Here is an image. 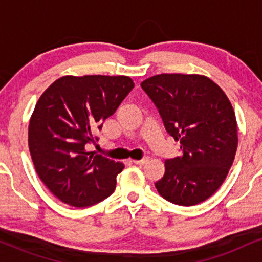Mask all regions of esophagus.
<instances>
[{"label":"esophagus","mask_w":262,"mask_h":262,"mask_svg":"<svg viewBox=\"0 0 262 262\" xmlns=\"http://www.w3.org/2000/svg\"><path fill=\"white\" fill-rule=\"evenodd\" d=\"M148 160H149L148 156H144V158L140 159V160H133L132 162H133V164H135V165H144V164H146V162H148Z\"/></svg>","instance_id":"esophagus-1"}]
</instances>
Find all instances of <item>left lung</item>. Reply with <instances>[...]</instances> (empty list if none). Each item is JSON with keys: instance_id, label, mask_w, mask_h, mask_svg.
<instances>
[{"instance_id": "obj_1", "label": "left lung", "mask_w": 262, "mask_h": 262, "mask_svg": "<svg viewBox=\"0 0 262 262\" xmlns=\"http://www.w3.org/2000/svg\"><path fill=\"white\" fill-rule=\"evenodd\" d=\"M140 86L182 150L165 161L156 189L179 206L203 202L221 187L235 158L237 129L231 103L217 83L201 75L161 74Z\"/></svg>"}]
</instances>
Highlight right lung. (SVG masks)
<instances>
[{
    "mask_svg": "<svg viewBox=\"0 0 262 262\" xmlns=\"http://www.w3.org/2000/svg\"><path fill=\"white\" fill-rule=\"evenodd\" d=\"M128 76H64L45 90L32 114L29 151L44 185L61 202L89 207L113 193L124 169L87 151L95 133L133 90Z\"/></svg>",
    "mask_w": 262,
    "mask_h": 262,
    "instance_id": "add662e5",
    "label": "right lung"
}]
</instances>
